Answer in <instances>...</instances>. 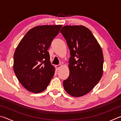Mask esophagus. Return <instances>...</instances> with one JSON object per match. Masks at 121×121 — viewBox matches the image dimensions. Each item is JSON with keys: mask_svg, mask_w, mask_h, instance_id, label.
Instances as JSON below:
<instances>
[{"mask_svg": "<svg viewBox=\"0 0 121 121\" xmlns=\"http://www.w3.org/2000/svg\"><path fill=\"white\" fill-rule=\"evenodd\" d=\"M61 66V64H59L58 65H56V68L57 69V70H59V69L60 68V67Z\"/></svg>", "mask_w": 121, "mask_h": 121, "instance_id": "34e87169", "label": "esophagus"}]
</instances>
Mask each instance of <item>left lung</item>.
I'll list each match as a JSON object with an SVG mask.
<instances>
[{"label": "left lung", "mask_w": 121, "mask_h": 121, "mask_svg": "<svg viewBox=\"0 0 121 121\" xmlns=\"http://www.w3.org/2000/svg\"><path fill=\"white\" fill-rule=\"evenodd\" d=\"M62 34L70 50V71L63 81L65 91L75 97L91 91L103 73L104 57L101 47L89 29L83 26H65Z\"/></svg>", "instance_id": "8db88e82"}]
</instances>
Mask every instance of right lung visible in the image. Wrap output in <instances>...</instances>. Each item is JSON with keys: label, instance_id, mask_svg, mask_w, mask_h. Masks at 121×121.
<instances>
[{"label": "right lung", "instance_id": "obj_1", "mask_svg": "<svg viewBox=\"0 0 121 121\" xmlns=\"http://www.w3.org/2000/svg\"><path fill=\"white\" fill-rule=\"evenodd\" d=\"M62 25L37 26L28 31L16 48L13 69L28 91L40 93L50 84L55 72L48 50Z\"/></svg>", "mask_w": 121, "mask_h": 121}]
</instances>
